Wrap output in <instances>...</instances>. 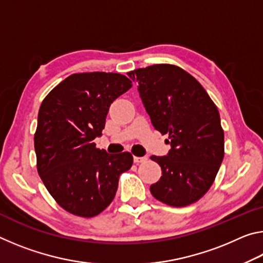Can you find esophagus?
Wrapping results in <instances>:
<instances>
[{
    "instance_id": "1",
    "label": "esophagus",
    "mask_w": 263,
    "mask_h": 263,
    "mask_svg": "<svg viewBox=\"0 0 263 263\" xmlns=\"http://www.w3.org/2000/svg\"><path fill=\"white\" fill-rule=\"evenodd\" d=\"M146 160H147V158L146 157H133V161H135V163H141V162H145Z\"/></svg>"
}]
</instances>
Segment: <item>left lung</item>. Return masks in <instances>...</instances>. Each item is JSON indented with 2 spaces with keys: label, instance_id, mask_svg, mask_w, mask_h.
I'll use <instances>...</instances> for the list:
<instances>
[{
  "label": "left lung",
  "instance_id": "obj_1",
  "mask_svg": "<svg viewBox=\"0 0 263 263\" xmlns=\"http://www.w3.org/2000/svg\"><path fill=\"white\" fill-rule=\"evenodd\" d=\"M155 130L167 135L171 149L151 159L161 167L151 185L158 201L186 206L206 194L224 159V131L216 104L201 83L174 65L160 64L127 73Z\"/></svg>",
  "mask_w": 263,
  "mask_h": 263
}]
</instances>
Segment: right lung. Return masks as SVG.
Listing matches in <instances>:
<instances>
[{"label": "right lung", "instance_id": "add662e5", "mask_svg": "<svg viewBox=\"0 0 263 263\" xmlns=\"http://www.w3.org/2000/svg\"><path fill=\"white\" fill-rule=\"evenodd\" d=\"M132 82L118 73L72 74L44 99L34 133L37 169L59 205L90 218L110 205L119 175L133 163L131 153L96 148L112 102Z\"/></svg>", "mask_w": 263, "mask_h": 263}]
</instances>
